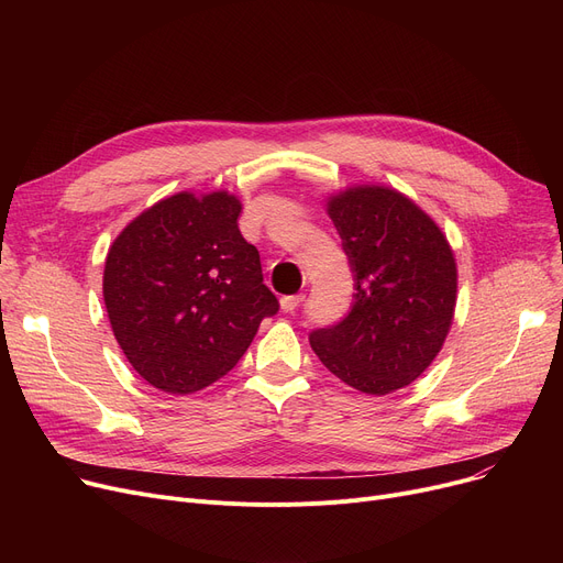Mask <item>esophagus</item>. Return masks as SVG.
Masks as SVG:
<instances>
[{"label":"esophagus","mask_w":563,"mask_h":563,"mask_svg":"<svg viewBox=\"0 0 563 563\" xmlns=\"http://www.w3.org/2000/svg\"><path fill=\"white\" fill-rule=\"evenodd\" d=\"M303 301V294H291V297H283L280 299V308L283 312H294Z\"/></svg>","instance_id":"obj_1"}]
</instances>
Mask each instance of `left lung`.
I'll return each mask as SVG.
<instances>
[{
  "mask_svg": "<svg viewBox=\"0 0 563 563\" xmlns=\"http://www.w3.org/2000/svg\"><path fill=\"white\" fill-rule=\"evenodd\" d=\"M356 301L310 346L346 386L390 395L416 380L452 329L459 272L445 232L406 194L386 185H353L329 196Z\"/></svg>",
  "mask_w": 563,
  "mask_h": 563,
  "instance_id": "8db88e82",
  "label": "left lung"
}]
</instances>
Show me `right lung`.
Wrapping results in <instances>:
<instances>
[{
	"label": "right lung",
	"instance_id": "1",
	"mask_svg": "<svg viewBox=\"0 0 563 563\" xmlns=\"http://www.w3.org/2000/svg\"><path fill=\"white\" fill-rule=\"evenodd\" d=\"M230 191H177L132 219L109 246L102 297L130 365L153 388L191 395L225 376L278 299Z\"/></svg>",
	"mask_w": 563,
	"mask_h": 563
}]
</instances>
